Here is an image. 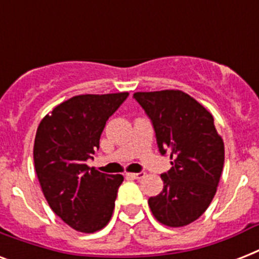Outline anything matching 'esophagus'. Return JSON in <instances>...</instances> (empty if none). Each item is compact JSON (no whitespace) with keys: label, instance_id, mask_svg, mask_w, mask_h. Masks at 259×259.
I'll use <instances>...</instances> for the list:
<instances>
[{"label":"esophagus","instance_id":"obj_1","mask_svg":"<svg viewBox=\"0 0 259 259\" xmlns=\"http://www.w3.org/2000/svg\"><path fill=\"white\" fill-rule=\"evenodd\" d=\"M127 176L132 177V179H136V180H140L142 177L145 176V173L144 172H138V173H127Z\"/></svg>","mask_w":259,"mask_h":259}]
</instances>
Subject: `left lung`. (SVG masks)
Listing matches in <instances>:
<instances>
[{
  "label": "left lung",
  "mask_w": 259,
  "mask_h": 259,
  "mask_svg": "<svg viewBox=\"0 0 259 259\" xmlns=\"http://www.w3.org/2000/svg\"><path fill=\"white\" fill-rule=\"evenodd\" d=\"M133 97L153 123L160 153L172 160V168L161 175L164 188L148 200L152 213L168 227L189 225L211 204L225 164V144L213 117L180 90Z\"/></svg>",
  "instance_id": "obj_1"
}]
</instances>
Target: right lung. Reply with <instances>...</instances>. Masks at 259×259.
I'll return each mask as SVG.
<instances>
[{"mask_svg":"<svg viewBox=\"0 0 259 259\" xmlns=\"http://www.w3.org/2000/svg\"><path fill=\"white\" fill-rule=\"evenodd\" d=\"M129 93L70 98L42 118L33 146L34 169L48 204L64 223L95 233L111 219L122 175L86 164L99 148L106 121Z\"/></svg>","mask_w":259,"mask_h":259,"instance_id":"right-lung-1","label":"right lung"}]
</instances>
